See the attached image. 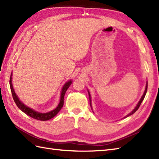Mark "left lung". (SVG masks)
<instances>
[{"instance_id":"left-lung-1","label":"left lung","mask_w":159,"mask_h":159,"mask_svg":"<svg viewBox=\"0 0 159 159\" xmlns=\"http://www.w3.org/2000/svg\"><path fill=\"white\" fill-rule=\"evenodd\" d=\"M147 89H148V82H146V88H145V91H144V92H143V94L142 95V98H141V99H139V102L138 103V104L136 105V106L135 107V108L132 110V111L129 113V114H128L127 116H125L124 118L125 119V118H127V117H128V116H131V115H132L134 113H135L136 111H137V110H138V108H139V107L140 106V105H141V104H142V101L143 100V99H144V98H145V95H146V92H147ZM88 91V90H87ZM88 93H89V101H90V106H91V109H92V106H91V95H90V93H89V91H88Z\"/></svg>"}]
</instances>
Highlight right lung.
<instances>
[{
	"instance_id": "obj_1",
	"label": "right lung",
	"mask_w": 159,
	"mask_h": 159,
	"mask_svg": "<svg viewBox=\"0 0 159 159\" xmlns=\"http://www.w3.org/2000/svg\"><path fill=\"white\" fill-rule=\"evenodd\" d=\"M10 88H11V91L12 95H13V98L14 99V102L16 103V105L17 106L18 108H19L22 112H24L25 114H26L27 115L29 116H30L33 119H36V120H48L51 119H52L55 115H57V114L60 112V110L61 109V108L64 106V95L66 91H67L69 87L70 86V84L72 83V80H69L67 81L63 86L61 93H60V102H59L58 105L57 106L56 108H55L54 110H51L50 112H45V113H43V112H39L36 111L34 109H32L30 107L27 106L26 105H25L24 103H22L20 99L18 98L17 95H16V92H15V90L13 89V86L12 84V73L10 77Z\"/></svg>"
}]
</instances>
